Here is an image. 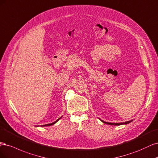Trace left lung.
Returning <instances> with one entry per match:
<instances>
[{
  "instance_id": "obj_1",
  "label": "left lung",
  "mask_w": 158,
  "mask_h": 158,
  "mask_svg": "<svg viewBox=\"0 0 158 158\" xmlns=\"http://www.w3.org/2000/svg\"><path fill=\"white\" fill-rule=\"evenodd\" d=\"M101 121H102L104 123L108 124V125H124V124H128V123H131V122L132 121H129L123 122V123H108V122H106V121H102V120H101Z\"/></svg>"
}]
</instances>
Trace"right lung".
<instances>
[{"label":"right lung","instance_id":"1","mask_svg":"<svg viewBox=\"0 0 158 158\" xmlns=\"http://www.w3.org/2000/svg\"><path fill=\"white\" fill-rule=\"evenodd\" d=\"M60 118H59L58 119H57L56 121H54V122H53V123H50V124H46V125H41V127H47V126H50V125H54V123H56V122L60 119Z\"/></svg>","mask_w":158,"mask_h":158}]
</instances>
